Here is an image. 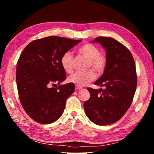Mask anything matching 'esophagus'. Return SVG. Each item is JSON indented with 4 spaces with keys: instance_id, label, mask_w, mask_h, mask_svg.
Returning <instances> with one entry per match:
<instances>
[{
    "instance_id": "esophagus-1",
    "label": "esophagus",
    "mask_w": 154,
    "mask_h": 154,
    "mask_svg": "<svg viewBox=\"0 0 154 154\" xmlns=\"http://www.w3.org/2000/svg\"><path fill=\"white\" fill-rule=\"evenodd\" d=\"M82 89V88L81 87H79V86H76V90H80Z\"/></svg>"
}]
</instances>
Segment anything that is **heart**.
<instances>
[{"instance_id": "obj_1", "label": "heart", "mask_w": 154, "mask_h": 154, "mask_svg": "<svg viewBox=\"0 0 154 154\" xmlns=\"http://www.w3.org/2000/svg\"><path fill=\"white\" fill-rule=\"evenodd\" d=\"M78 53L88 60V67H92L97 73L101 74L106 66L105 56L100 53V50L96 45L85 44L78 49ZM62 67L66 72L71 73L73 71V57L70 52L65 53L60 60ZM96 78V74L92 70L86 72H77L72 74L68 78L69 82L73 83L79 87L87 85Z\"/></svg>"}]
</instances>
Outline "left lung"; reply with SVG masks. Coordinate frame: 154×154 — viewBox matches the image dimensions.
Segmentation results:
<instances>
[{"label":"left lung","mask_w":154,"mask_h":154,"mask_svg":"<svg viewBox=\"0 0 154 154\" xmlns=\"http://www.w3.org/2000/svg\"><path fill=\"white\" fill-rule=\"evenodd\" d=\"M92 43H100L106 51V66L96 85L88 88L90 98L83 106L88 118L97 125L112 124L122 118L132 102L137 87L136 65L130 51L115 39L99 36Z\"/></svg>","instance_id":"obj_1"}]
</instances>
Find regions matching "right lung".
<instances>
[{"label": "right lung", "instance_id": "1", "mask_svg": "<svg viewBox=\"0 0 154 154\" xmlns=\"http://www.w3.org/2000/svg\"><path fill=\"white\" fill-rule=\"evenodd\" d=\"M81 41L51 36L33 40L23 50L17 64V86L22 107L35 122L50 124L62 115L75 87L60 85L66 79L60 60Z\"/></svg>", "mask_w": 154, "mask_h": 154}]
</instances>
